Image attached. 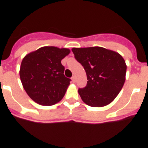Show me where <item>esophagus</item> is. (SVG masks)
I'll return each mask as SVG.
<instances>
[{
	"label": "esophagus",
	"mask_w": 148,
	"mask_h": 148,
	"mask_svg": "<svg viewBox=\"0 0 148 148\" xmlns=\"http://www.w3.org/2000/svg\"><path fill=\"white\" fill-rule=\"evenodd\" d=\"M71 81L73 83H75V81H76V79H75V77H71Z\"/></svg>",
	"instance_id": "1"
}]
</instances>
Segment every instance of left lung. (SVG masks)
<instances>
[{
	"instance_id": "8db88e82",
	"label": "left lung",
	"mask_w": 148,
	"mask_h": 148,
	"mask_svg": "<svg viewBox=\"0 0 148 148\" xmlns=\"http://www.w3.org/2000/svg\"><path fill=\"white\" fill-rule=\"evenodd\" d=\"M71 50L85 70L88 80L85 88L78 89L82 101L95 108L111 103L125 81L127 65L124 58L117 52L101 47Z\"/></svg>"
}]
</instances>
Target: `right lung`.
Listing matches in <instances>:
<instances>
[{
  "mask_svg": "<svg viewBox=\"0 0 148 148\" xmlns=\"http://www.w3.org/2000/svg\"><path fill=\"white\" fill-rule=\"evenodd\" d=\"M70 52L67 48L46 46L23 58L20 77L23 88L34 102L51 106L64 97L71 79L64 74L61 60Z\"/></svg>",
  "mask_w": 148,
  "mask_h": 148,
  "instance_id": "add662e5",
  "label": "right lung"
}]
</instances>
